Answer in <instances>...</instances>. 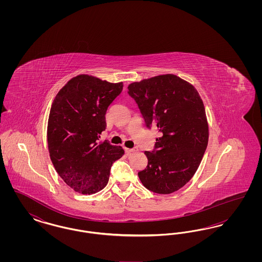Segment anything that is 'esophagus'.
<instances>
[{
    "instance_id": "obj_1",
    "label": "esophagus",
    "mask_w": 262,
    "mask_h": 262,
    "mask_svg": "<svg viewBox=\"0 0 262 262\" xmlns=\"http://www.w3.org/2000/svg\"><path fill=\"white\" fill-rule=\"evenodd\" d=\"M125 151L126 154H130V153L137 151V149H136V148H125Z\"/></svg>"
}]
</instances>
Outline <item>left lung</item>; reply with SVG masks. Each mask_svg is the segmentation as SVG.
Instances as JSON below:
<instances>
[{
	"label": "left lung",
	"instance_id": "obj_1",
	"mask_svg": "<svg viewBox=\"0 0 262 262\" xmlns=\"http://www.w3.org/2000/svg\"><path fill=\"white\" fill-rule=\"evenodd\" d=\"M145 125L158 132L154 148L145 151L146 168L138 172L142 185L169 194L184 187L196 172L208 143L203 102L190 83L174 75L130 83Z\"/></svg>",
	"mask_w": 262,
	"mask_h": 262
}]
</instances>
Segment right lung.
I'll return each instance as SVG.
<instances>
[{
    "label": "right lung",
    "mask_w": 262,
    "mask_h": 262,
    "mask_svg": "<svg viewBox=\"0 0 262 262\" xmlns=\"http://www.w3.org/2000/svg\"><path fill=\"white\" fill-rule=\"evenodd\" d=\"M122 90L123 82L77 75L52 103L47 129L51 160L63 182L77 192L92 194L103 189L113 163L125 153L108 140L99 142L107 109Z\"/></svg>",
    "instance_id": "right-lung-1"
}]
</instances>
